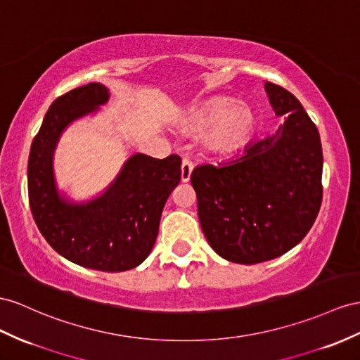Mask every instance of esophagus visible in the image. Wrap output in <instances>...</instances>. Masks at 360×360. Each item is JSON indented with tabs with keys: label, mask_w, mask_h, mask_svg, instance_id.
I'll list each match as a JSON object with an SVG mask.
<instances>
[{
	"label": "esophagus",
	"mask_w": 360,
	"mask_h": 360,
	"mask_svg": "<svg viewBox=\"0 0 360 360\" xmlns=\"http://www.w3.org/2000/svg\"><path fill=\"white\" fill-rule=\"evenodd\" d=\"M193 172V162L187 158L182 160V165H181V181L182 182H188L190 176Z\"/></svg>",
	"instance_id": "obj_1"
}]
</instances>
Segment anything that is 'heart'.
I'll list each match as a JSON object with an SVG mask.
<instances>
[{"label":"heart","instance_id":"heart-1","mask_svg":"<svg viewBox=\"0 0 360 360\" xmlns=\"http://www.w3.org/2000/svg\"><path fill=\"white\" fill-rule=\"evenodd\" d=\"M186 131L204 135L205 149L213 153H233L251 140L257 117L248 105H234L226 98L210 100L190 109L182 120Z\"/></svg>","mask_w":360,"mask_h":360}]
</instances>
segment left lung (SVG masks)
Wrapping results in <instances>:
<instances>
[{
    "mask_svg": "<svg viewBox=\"0 0 360 360\" xmlns=\"http://www.w3.org/2000/svg\"><path fill=\"white\" fill-rule=\"evenodd\" d=\"M266 94L276 132L246 147L234 161L204 164L191 173L198 214L210 246L222 259L255 264L297 246L322 200L319 132L298 98L271 82Z\"/></svg>",
    "mask_w": 360,
    "mask_h": 360,
    "instance_id": "1",
    "label": "left lung"
}]
</instances>
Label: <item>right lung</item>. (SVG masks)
I'll use <instances>...</instances> for the list:
<instances>
[{
    "label": "right lung",
    "mask_w": 360,
    "mask_h": 360,
    "mask_svg": "<svg viewBox=\"0 0 360 360\" xmlns=\"http://www.w3.org/2000/svg\"><path fill=\"white\" fill-rule=\"evenodd\" d=\"M108 100L105 85L89 84L53 101L32 143L29 202L41 234L58 254L88 269L123 272L150 254L165 200L181 181V158L135 153L98 196L70 199L54 178V150L72 122L97 114Z\"/></svg>",
    "instance_id": "right-lung-1"
}]
</instances>
